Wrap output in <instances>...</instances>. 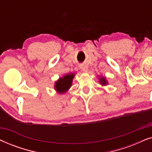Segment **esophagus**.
<instances>
[{
    "label": "esophagus",
    "mask_w": 152,
    "mask_h": 152,
    "mask_svg": "<svg viewBox=\"0 0 152 152\" xmlns=\"http://www.w3.org/2000/svg\"><path fill=\"white\" fill-rule=\"evenodd\" d=\"M80 68L82 70H84V71H86V70H88V66L85 65V64H82V65L80 66Z\"/></svg>",
    "instance_id": "esophagus-1"
}]
</instances>
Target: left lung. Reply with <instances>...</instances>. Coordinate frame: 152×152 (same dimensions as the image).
Segmentation results:
<instances>
[{
  "label": "left lung",
  "mask_w": 152,
  "mask_h": 152,
  "mask_svg": "<svg viewBox=\"0 0 152 152\" xmlns=\"http://www.w3.org/2000/svg\"><path fill=\"white\" fill-rule=\"evenodd\" d=\"M99 81H100V82H101L102 84H107V82H106L105 79L104 78V77H102V79H100V80H99Z\"/></svg>",
  "instance_id": "1"
}]
</instances>
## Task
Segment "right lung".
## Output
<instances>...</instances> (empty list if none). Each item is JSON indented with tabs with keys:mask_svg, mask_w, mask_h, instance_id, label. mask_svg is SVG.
Instances as JSON below:
<instances>
[{
	"mask_svg": "<svg viewBox=\"0 0 152 152\" xmlns=\"http://www.w3.org/2000/svg\"><path fill=\"white\" fill-rule=\"evenodd\" d=\"M74 74H68L63 77V78H60L55 84L56 90L60 93H64L71 86L72 78L74 77Z\"/></svg>",
	"mask_w": 152,
	"mask_h": 152,
	"instance_id": "right-lung-1",
	"label": "right lung"
}]
</instances>
